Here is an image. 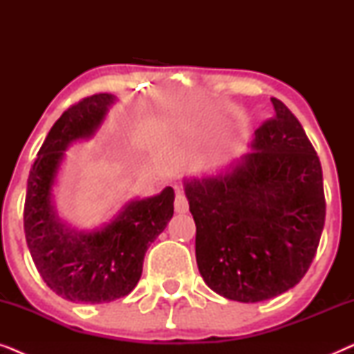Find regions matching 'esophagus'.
Returning <instances> with one entry per match:
<instances>
[{
	"label": "esophagus",
	"instance_id": "obj_1",
	"mask_svg": "<svg viewBox=\"0 0 354 354\" xmlns=\"http://www.w3.org/2000/svg\"><path fill=\"white\" fill-rule=\"evenodd\" d=\"M174 206H176V211L178 212V214H185V212L188 211V200L180 190L177 192L176 203H174Z\"/></svg>",
	"mask_w": 354,
	"mask_h": 354
}]
</instances>
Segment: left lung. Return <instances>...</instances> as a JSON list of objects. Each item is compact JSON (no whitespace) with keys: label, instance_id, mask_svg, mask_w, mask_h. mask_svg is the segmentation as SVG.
<instances>
[{"label":"left lung","instance_id":"obj_1","mask_svg":"<svg viewBox=\"0 0 354 354\" xmlns=\"http://www.w3.org/2000/svg\"><path fill=\"white\" fill-rule=\"evenodd\" d=\"M254 132L250 153L216 174L183 178L196 224V264L227 299L258 303L308 272L326 221L322 167L287 106Z\"/></svg>","mask_w":354,"mask_h":354}]
</instances>
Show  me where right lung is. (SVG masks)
<instances>
[{
  "mask_svg": "<svg viewBox=\"0 0 354 354\" xmlns=\"http://www.w3.org/2000/svg\"><path fill=\"white\" fill-rule=\"evenodd\" d=\"M114 95L100 93L71 106L43 142L27 180L24 230L41 279L72 303H109L138 283L148 246L174 214L172 187L158 195L125 203L113 219L79 230L62 219L55 187L71 145L93 138L115 104Z\"/></svg>",
  "mask_w": 354,
  "mask_h": 354,
  "instance_id": "right-lung-1",
  "label": "right lung"
}]
</instances>
